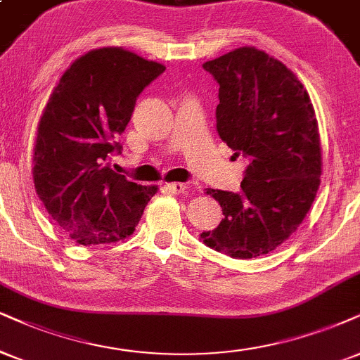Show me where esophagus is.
<instances>
[{
	"mask_svg": "<svg viewBox=\"0 0 360 360\" xmlns=\"http://www.w3.org/2000/svg\"><path fill=\"white\" fill-rule=\"evenodd\" d=\"M187 185L181 184V181H172V184H167V190L172 193H181L185 192Z\"/></svg>",
	"mask_w": 360,
	"mask_h": 360,
	"instance_id": "1",
	"label": "esophagus"
}]
</instances>
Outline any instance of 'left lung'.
I'll return each instance as SVG.
<instances>
[{
    "label": "left lung",
    "mask_w": 360,
    "mask_h": 360,
    "mask_svg": "<svg viewBox=\"0 0 360 360\" xmlns=\"http://www.w3.org/2000/svg\"><path fill=\"white\" fill-rule=\"evenodd\" d=\"M219 83L217 131L248 165L240 192L208 188L220 203L219 227L200 237L233 259L265 255L295 232L321 185L316 112L292 70L254 46L205 61Z\"/></svg>",
    "instance_id": "left-lung-1"
}]
</instances>
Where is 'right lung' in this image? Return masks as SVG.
I'll return each mask as SVG.
<instances>
[{"label":"right lung","mask_w":360,"mask_h":360,"mask_svg":"<svg viewBox=\"0 0 360 360\" xmlns=\"http://www.w3.org/2000/svg\"><path fill=\"white\" fill-rule=\"evenodd\" d=\"M165 66L122 46L77 58L53 88L38 123L33 181L56 225L78 245L130 237L155 185L135 184L110 168L136 96Z\"/></svg>","instance_id":"right-lung-1"}]
</instances>
